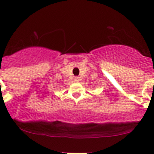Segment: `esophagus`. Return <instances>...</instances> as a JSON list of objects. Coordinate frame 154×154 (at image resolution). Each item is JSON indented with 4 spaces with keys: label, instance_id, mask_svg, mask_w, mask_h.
<instances>
[{
    "label": "esophagus",
    "instance_id": "1",
    "mask_svg": "<svg viewBox=\"0 0 154 154\" xmlns=\"http://www.w3.org/2000/svg\"><path fill=\"white\" fill-rule=\"evenodd\" d=\"M74 80L77 81V82H78V81L80 80V77H74Z\"/></svg>",
    "mask_w": 154,
    "mask_h": 154
}]
</instances>
